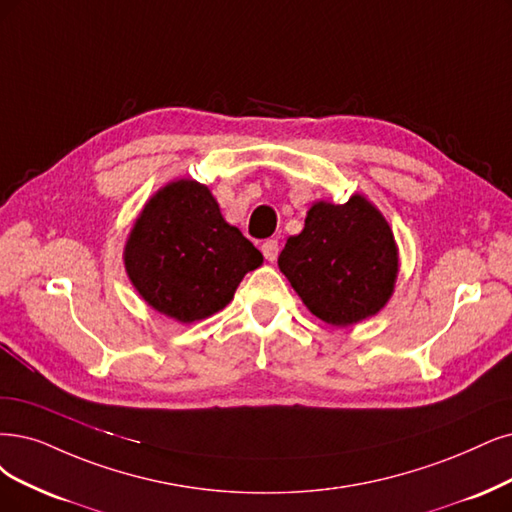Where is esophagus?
<instances>
[{"label":"esophagus","mask_w":512,"mask_h":512,"mask_svg":"<svg viewBox=\"0 0 512 512\" xmlns=\"http://www.w3.org/2000/svg\"><path fill=\"white\" fill-rule=\"evenodd\" d=\"M261 253L268 261H276L278 257V240H266L261 244Z\"/></svg>","instance_id":"obj_1"}]
</instances>
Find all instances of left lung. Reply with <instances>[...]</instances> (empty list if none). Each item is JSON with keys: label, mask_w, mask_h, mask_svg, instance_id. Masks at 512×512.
<instances>
[{"label": "left lung", "mask_w": 512, "mask_h": 512, "mask_svg": "<svg viewBox=\"0 0 512 512\" xmlns=\"http://www.w3.org/2000/svg\"><path fill=\"white\" fill-rule=\"evenodd\" d=\"M304 306L333 327H350L380 312L399 276V246L392 227L363 194L344 204L318 200L304 230L278 255Z\"/></svg>", "instance_id": "obj_1"}]
</instances>
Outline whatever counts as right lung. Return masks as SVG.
I'll use <instances>...</instances> for the list:
<instances>
[{
  "label": "right lung",
  "instance_id": "add662e5",
  "mask_svg": "<svg viewBox=\"0 0 512 512\" xmlns=\"http://www.w3.org/2000/svg\"><path fill=\"white\" fill-rule=\"evenodd\" d=\"M263 255L230 225L204 183L170 181L151 196L124 246L132 287L156 312L189 325L234 299Z\"/></svg>",
  "mask_w": 512,
  "mask_h": 512
}]
</instances>
